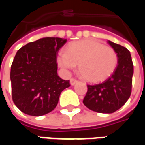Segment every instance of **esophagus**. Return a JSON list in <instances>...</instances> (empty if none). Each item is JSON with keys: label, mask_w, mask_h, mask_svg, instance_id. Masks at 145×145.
<instances>
[{"label": "esophagus", "mask_w": 145, "mask_h": 145, "mask_svg": "<svg viewBox=\"0 0 145 145\" xmlns=\"http://www.w3.org/2000/svg\"><path fill=\"white\" fill-rule=\"evenodd\" d=\"M77 82H78V80H76L75 78H71L70 80V83L71 85H74Z\"/></svg>", "instance_id": "34e87169"}]
</instances>
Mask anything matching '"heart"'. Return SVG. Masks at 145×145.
I'll return each mask as SVG.
<instances>
[{"label":"heart","mask_w":145,"mask_h":145,"mask_svg":"<svg viewBox=\"0 0 145 145\" xmlns=\"http://www.w3.org/2000/svg\"><path fill=\"white\" fill-rule=\"evenodd\" d=\"M117 62L116 51L95 39L71 43L58 57L59 65L64 69H73L78 65L81 77L89 82H99L109 78Z\"/></svg>","instance_id":"obj_1"}]
</instances>
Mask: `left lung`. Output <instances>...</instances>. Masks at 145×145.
<instances>
[{"label":"left lung","instance_id":"1","mask_svg":"<svg viewBox=\"0 0 145 145\" xmlns=\"http://www.w3.org/2000/svg\"><path fill=\"white\" fill-rule=\"evenodd\" d=\"M117 54L118 64L112 74L106 81L87 85L88 91L83 103L92 111L112 113L120 109L131 94L134 65L131 53L120 45L108 41Z\"/></svg>","mask_w":145,"mask_h":145}]
</instances>
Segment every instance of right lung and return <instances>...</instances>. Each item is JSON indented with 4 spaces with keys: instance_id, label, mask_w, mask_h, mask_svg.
Masks as SVG:
<instances>
[{
    "instance_id": "obj_1",
    "label": "right lung",
    "mask_w": 145,
    "mask_h": 145,
    "mask_svg": "<svg viewBox=\"0 0 145 145\" xmlns=\"http://www.w3.org/2000/svg\"><path fill=\"white\" fill-rule=\"evenodd\" d=\"M67 39L46 37L19 49L11 67L12 99L21 111L39 116L57 106L69 81L57 74L58 51Z\"/></svg>"
}]
</instances>
